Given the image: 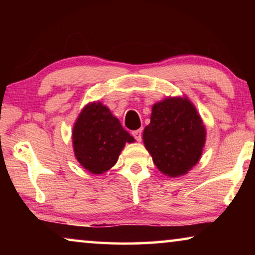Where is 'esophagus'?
Segmentation results:
<instances>
[{"instance_id": "esophagus-1", "label": "esophagus", "mask_w": 255, "mask_h": 255, "mask_svg": "<svg viewBox=\"0 0 255 255\" xmlns=\"http://www.w3.org/2000/svg\"><path fill=\"white\" fill-rule=\"evenodd\" d=\"M131 134L133 135L135 140H137V141H141V139H142V131H141V130H135V131H132V132H131Z\"/></svg>"}]
</instances>
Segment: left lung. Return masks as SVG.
Returning <instances> with one entry per match:
<instances>
[{"label": "left lung", "mask_w": 255, "mask_h": 255, "mask_svg": "<svg viewBox=\"0 0 255 255\" xmlns=\"http://www.w3.org/2000/svg\"><path fill=\"white\" fill-rule=\"evenodd\" d=\"M142 139L160 172L175 177L186 174L200 160L205 128L189 100L172 97L153 106L151 123Z\"/></svg>", "instance_id": "obj_1"}]
</instances>
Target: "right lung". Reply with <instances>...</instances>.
Segmentation results:
<instances>
[{
	"label": "right lung",
	"mask_w": 255,
	"mask_h": 255,
	"mask_svg": "<svg viewBox=\"0 0 255 255\" xmlns=\"http://www.w3.org/2000/svg\"><path fill=\"white\" fill-rule=\"evenodd\" d=\"M134 138L122 127L103 104H88L73 130V146L78 161L93 174H102L117 162L125 142Z\"/></svg>",
	"instance_id": "obj_1"
}]
</instances>
